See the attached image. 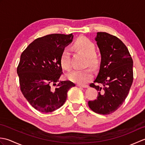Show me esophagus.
<instances>
[{"label": "esophagus", "mask_w": 145, "mask_h": 145, "mask_svg": "<svg viewBox=\"0 0 145 145\" xmlns=\"http://www.w3.org/2000/svg\"><path fill=\"white\" fill-rule=\"evenodd\" d=\"M76 86L79 87H82V88H88V86L87 85H81V84H76Z\"/></svg>", "instance_id": "esophagus-1"}]
</instances>
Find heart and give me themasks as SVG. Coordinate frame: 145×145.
<instances>
[{"label": "heart", "mask_w": 145, "mask_h": 145, "mask_svg": "<svg viewBox=\"0 0 145 145\" xmlns=\"http://www.w3.org/2000/svg\"><path fill=\"white\" fill-rule=\"evenodd\" d=\"M74 47L78 51L82 52L87 56V63L92 67L96 68L98 65V60L95 52L94 44L85 37H80L74 43ZM61 65L64 69L70 70L71 69L70 53L68 49L65 48L63 51L61 57ZM67 78L78 84H85L90 82L93 77V72L90 68L83 70H75L68 73Z\"/></svg>", "instance_id": "1"}]
</instances>
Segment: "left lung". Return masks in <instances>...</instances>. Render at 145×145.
<instances>
[{
  "label": "left lung",
  "mask_w": 145,
  "mask_h": 145,
  "mask_svg": "<svg viewBox=\"0 0 145 145\" xmlns=\"http://www.w3.org/2000/svg\"><path fill=\"white\" fill-rule=\"evenodd\" d=\"M95 40L101 62L97 78L90 86L98 92L97 99L88 104L94 112L109 115L118 110L127 97L133 80V61L127 47L116 37L97 32Z\"/></svg>",
  "instance_id": "1"
}]
</instances>
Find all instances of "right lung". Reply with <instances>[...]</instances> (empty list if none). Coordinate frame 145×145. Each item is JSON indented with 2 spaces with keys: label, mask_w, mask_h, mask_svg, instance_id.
Returning <instances> with one entry per match:
<instances>
[{
  "label": "right lung",
  "mask_w": 145,
  "mask_h": 145,
  "mask_svg": "<svg viewBox=\"0 0 145 145\" xmlns=\"http://www.w3.org/2000/svg\"><path fill=\"white\" fill-rule=\"evenodd\" d=\"M73 37L72 33L45 35L35 39L21 54L17 69L20 90L39 112L49 113L59 108L65 102L68 91L75 86L69 80L59 81L62 74L61 54Z\"/></svg>",
  "instance_id": "obj_1"
}]
</instances>
